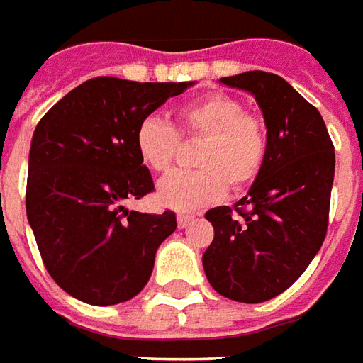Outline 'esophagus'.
I'll return each instance as SVG.
<instances>
[{"instance_id": "obj_1", "label": "esophagus", "mask_w": 363, "mask_h": 363, "mask_svg": "<svg viewBox=\"0 0 363 363\" xmlns=\"http://www.w3.org/2000/svg\"><path fill=\"white\" fill-rule=\"evenodd\" d=\"M194 215H177V227L179 228H186L187 225H191V220H194Z\"/></svg>"}]
</instances>
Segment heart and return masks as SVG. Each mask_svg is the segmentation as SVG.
Returning a JSON list of instances; mask_svg holds the SVG:
<instances>
[{
  "mask_svg": "<svg viewBox=\"0 0 363 363\" xmlns=\"http://www.w3.org/2000/svg\"><path fill=\"white\" fill-rule=\"evenodd\" d=\"M179 133L203 136L195 156L199 169H177L162 177L156 199L169 209L191 211L218 201L227 186L242 189L259 174L268 152L264 123L244 113L242 104L225 94H209L177 109ZM136 152L145 166L166 172L176 158L179 136L168 121L148 115L135 133Z\"/></svg>",
  "mask_w": 363,
  "mask_h": 363,
  "instance_id": "heart-1",
  "label": "heart"
}]
</instances>
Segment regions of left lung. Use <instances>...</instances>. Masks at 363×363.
<instances>
[{
  "label": "left lung",
  "mask_w": 363,
  "mask_h": 363,
  "mask_svg": "<svg viewBox=\"0 0 363 363\" xmlns=\"http://www.w3.org/2000/svg\"><path fill=\"white\" fill-rule=\"evenodd\" d=\"M220 84L254 95L268 152L235 209L205 218L215 238L203 254L211 287L238 303H264L291 287L323 246L334 182V146L317 107L284 78L242 72Z\"/></svg>",
  "instance_id": "1"
}]
</instances>
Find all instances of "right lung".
I'll list each match as a JSON object with an SVG mask.
<instances>
[{
  "label": "right lung",
  "instance_id": "1",
  "mask_svg": "<svg viewBox=\"0 0 363 363\" xmlns=\"http://www.w3.org/2000/svg\"><path fill=\"white\" fill-rule=\"evenodd\" d=\"M195 82L94 78L64 95L30 140L27 218L48 274L97 305L133 299L148 284L176 213L128 211L154 182L136 152L138 123Z\"/></svg>",
  "mask_w": 363,
  "mask_h": 363
}]
</instances>
